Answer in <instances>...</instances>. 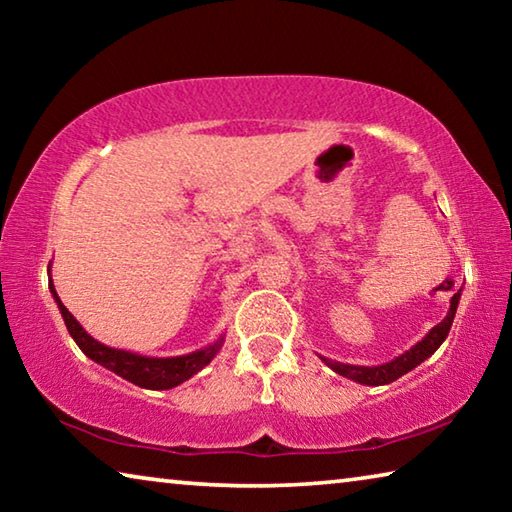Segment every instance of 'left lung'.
<instances>
[{
  "label": "left lung",
  "mask_w": 512,
  "mask_h": 512,
  "mask_svg": "<svg viewBox=\"0 0 512 512\" xmlns=\"http://www.w3.org/2000/svg\"><path fill=\"white\" fill-rule=\"evenodd\" d=\"M458 300H461V291L454 293L452 302H449V311L447 316L440 320L436 327L429 329V334L424 336L422 341H418L413 345L411 350H406L400 357H395L393 361L388 363H379V366H352V363H341V361H332L327 357H320V361L325 363L327 368H332L336 375L341 377H348L352 381H357V384L363 386H384V384H391V381L400 379L406 372L418 368L424 359H429L433 352H436L443 341L447 339L449 329H452L454 323V316H456V307H458Z\"/></svg>",
  "instance_id": "8db88e82"
}]
</instances>
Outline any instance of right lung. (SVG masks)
I'll return each instance as SVG.
<instances>
[{
	"label": "right lung",
	"instance_id": "1",
	"mask_svg": "<svg viewBox=\"0 0 512 512\" xmlns=\"http://www.w3.org/2000/svg\"><path fill=\"white\" fill-rule=\"evenodd\" d=\"M47 273H49V291L60 309V316L65 320L67 332L76 341V345H79L85 357H90L94 363H99V366L108 368L121 379L131 381V384L140 388H149V391H169V388L183 384V381L194 377L196 372H201L207 363L219 354L221 345L225 341V336H219V339H216L212 345H207V348H201L189 354H180V357H146V354L110 348V345H103L101 341L92 339L79 320L69 314V309L60 302L58 293L54 289V282H51V262H49Z\"/></svg>",
	"mask_w": 512,
	"mask_h": 512
}]
</instances>
